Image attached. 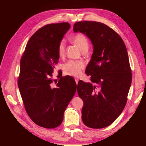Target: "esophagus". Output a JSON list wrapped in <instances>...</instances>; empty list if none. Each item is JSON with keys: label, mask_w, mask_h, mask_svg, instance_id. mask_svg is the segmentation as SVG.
Returning a JSON list of instances; mask_svg holds the SVG:
<instances>
[{"label": "esophagus", "mask_w": 146, "mask_h": 146, "mask_svg": "<svg viewBox=\"0 0 146 146\" xmlns=\"http://www.w3.org/2000/svg\"><path fill=\"white\" fill-rule=\"evenodd\" d=\"M75 82H76V84H77L78 80H79V78H78V77H75Z\"/></svg>", "instance_id": "obj_1"}]
</instances>
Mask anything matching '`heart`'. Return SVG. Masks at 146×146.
Masks as SVG:
<instances>
[{
  "label": "heart",
  "mask_w": 146,
  "mask_h": 146,
  "mask_svg": "<svg viewBox=\"0 0 146 146\" xmlns=\"http://www.w3.org/2000/svg\"><path fill=\"white\" fill-rule=\"evenodd\" d=\"M73 42L80 49L85 48H88V40L86 36L82 33H78L73 37ZM66 42L64 40H61L58 44V52L60 57H62L65 55ZM85 64L83 62L70 60L64 64V71L66 75L71 76H79L82 73V71L84 68Z\"/></svg>",
  "instance_id": "heart-1"
}]
</instances>
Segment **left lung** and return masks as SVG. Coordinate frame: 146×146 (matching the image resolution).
<instances>
[{
  "label": "left lung",
  "instance_id": "8db88e82",
  "mask_svg": "<svg viewBox=\"0 0 146 146\" xmlns=\"http://www.w3.org/2000/svg\"><path fill=\"white\" fill-rule=\"evenodd\" d=\"M90 39L93 53L86 73L90 82L80 80L77 92L84 102L83 123L100 129L111 124L122 112L132 80L126 47L119 35L106 24L82 21L73 26Z\"/></svg>",
  "mask_w": 146,
  "mask_h": 146
}]
</instances>
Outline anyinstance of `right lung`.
Wrapping results in <instances>:
<instances>
[{
	"instance_id": "add662e5",
	"label": "right lung",
	"mask_w": 146,
	"mask_h": 146,
	"mask_svg": "<svg viewBox=\"0 0 146 146\" xmlns=\"http://www.w3.org/2000/svg\"><path fill=\"white\" fill-rule=\"evenodd\" d=\"M70 26L62 23L39 29L29 40L21 60L18 86L25 110L36 124L48 129L61 124L76 90L71 76H62L56 85L52 78L59 59L58 44Z\"/></svg>"
}]
</instances>
